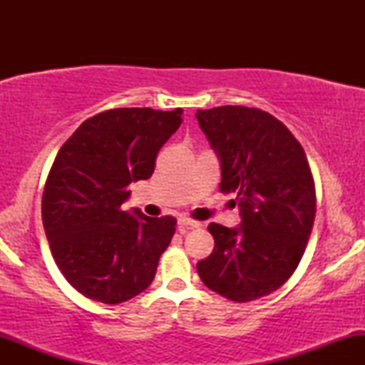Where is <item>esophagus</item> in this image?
I'll use <instances>...</instances> for the list:
<instances>
[{
	"label": "esophagus",
	"mask_w": 365,
	"mask_h": 365,
	"mask_svg": "<svg viewBox=\"0 0 365 365\" xmlns=\"http://www.w3.org/2000/svg\"><path fill=\"white\" fill-rule=\"evenodd\" d=\"M177 223H178V230H190V228H199L200 226V223H197V221H194V220H190V217H185V216H180L178 220H177Z\"/></svg>",
	"instance_id": "esophagus-1"
}]
</instances>
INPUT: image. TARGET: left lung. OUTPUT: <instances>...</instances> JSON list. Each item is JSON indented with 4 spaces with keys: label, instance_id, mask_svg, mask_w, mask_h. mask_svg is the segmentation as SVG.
<instances>
[{
    "label": "left lung",
    "instance_id": "left-lung-1",
    "mask_svg": "<svg viewBox=\"0 0 365 365\" xmlns=\"http://www.w3.org/2000/svg\"><path fill=\"white\" fill-rule=\"evenodd\" d=\"M221 166L220 190L235 192L240 226L211 223L215 249L197 262L209 290L250 302L278 290L302 259L316 216L309 161L279 120L257 108L197 110Z\"/></svg>",
    "mask_w": 365,
    "mask_h": 365
}]
</instances>
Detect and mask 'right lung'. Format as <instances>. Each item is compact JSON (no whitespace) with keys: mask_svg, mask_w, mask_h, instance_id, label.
<instances>
[{"mask_svg":"<svg viewBox=\"0 0 365 365\" xmlns=\"http://www.w3.org/2000/svg\"><path fill=\"white\" fill-rule=\"evenodd\" d=\"M182 108H116L86 120L58 150L43 194L54 262L87 299L121 304L153 283L177 220L123 211L128 185L148 180Z\"/></svg>","mask_w":365,"mask_h":365,"instance_id":"1","label":"right lung"}]
</instances>
